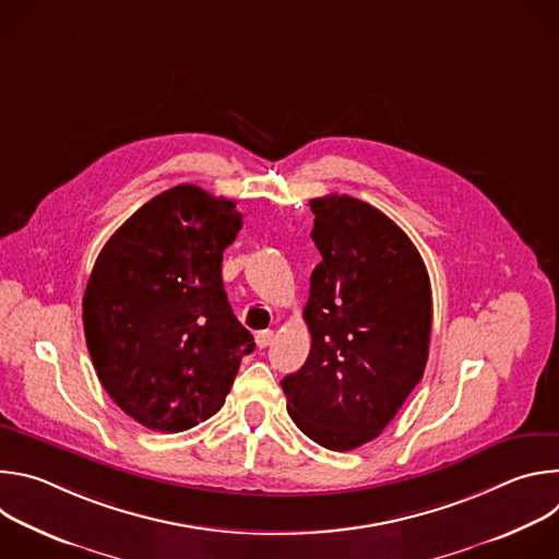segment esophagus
Segmentation results:
<instances>
[{
  "instance_id": "obj_1",
  "label": "esophagus",
  "mask_w": 559,
  "mask_h": 559,
  "mask_svg": "<svg viewBox=\"0 0 559 559\" xmlns=\"http://www.w3.org/2000/svg\"><path fill=\"white\" fill-rule=\"evenodd\" d=\"M272 343H274V332H272V330H265V332H257V345H259L261 349L270 347Z\"/></svg>"
}]
</instances>
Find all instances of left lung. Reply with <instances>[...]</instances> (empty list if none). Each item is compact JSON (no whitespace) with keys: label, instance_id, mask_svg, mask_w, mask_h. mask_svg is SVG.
Instances as JSON below:
<instances>
[{"label":"left lung","instance_id":"obj_1","mask_svg":"<svg viewBox=\"0 0 559 559\" xmlns=\"http://www.w3.org/2000/svg\"><path fill=\"white\" fill-rule=\"evenodd\" d=\"M323 261L302 311L305 365L281 380L296 427L325 449L373 440L420 382L431 338V283L412 238L354 197L311 199Z\"/></svg>","mask_w":559,"mask_h":559}]
</instances>
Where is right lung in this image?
I'll use <instances>...</instances> for the list:
<instances>
[{
    "mask_svg": "<svg viewBox=\"0 0 559 559\" xmlns=\"http://www.w3.org/2000/svg\"><path fill=\"white\" fill-rule=\"evenodd\" d=\"M236 203L177 186L139 207L104 246L84 294L95 371L139 425L177 433L214 416L252 334L223 289V250L243 227Z\"/></svg>",
    "mask_w": 559,
    "mask_h": 559,
    "instance_id": "1",
    "label": "right lung"
}]
</instances>
